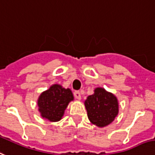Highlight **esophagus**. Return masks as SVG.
I'll use <instances>...</instances> for the list:
<instances>
[{"label":"esophagus","instance_id":"34e87169","mask_svg":"<svg viewBox=\"0 0 155 155\" xmlns=\"http://www.w3.org/2000/svg\"><path fill=\"white\" fill-rule=\"evenodd\" d=\"M74 95H75V99H79V100L81 99V93H80V91H75V92H74Z\"/></svg>","mask_w":155,"mask_h":155}]
</instances>
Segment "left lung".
<instances>
[{
  "label": "left lung",
  "mask_w": 155,
  "mask_h": 155,
  "mask_svg": "<svg viewBox=\"0 0 155 155\" xmlns=\"http://www.w3.org/2000/svg\"><path fill=\"white\" fill-rule=\"evenodd\" d=\"M87 117L92 124L104 127L112 123L119 114V101L114 94L96 87L84 101Z\"/></svg>",
  "instance_id": "obj_1"
}]
</instances>
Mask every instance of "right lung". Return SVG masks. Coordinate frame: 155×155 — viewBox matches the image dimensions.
<instances>
[{
    "label": "right lung",
    "mask_w": 155,
    "mask_h": 155,
    "mask_svg": "<svg viewBox=\"0 0 155 155\" xmlns=\"http://www.w3.org/2000/svg\"><path fill=\"white\" fill-rule=\"evenodd\" d=\"M73 100L71 89L64 88L60 84H52L39 96L38 110L43 119L50 122H58L64 116L69 103Z\"/></svg>",
    "instance_id": "add662e5"
}]
</instances>
